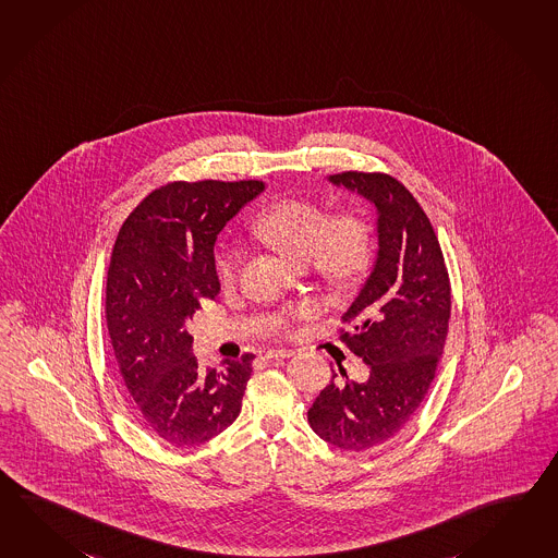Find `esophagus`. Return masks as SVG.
Here are the masks:
<instances>
[{
    "label": "esophagus",
    "instance_id": "1",
    "mask_svg": "<svg viewBox=\"0 0 558 558\" xmlns=\"http://www.w3.org/2000/svg\"><path fill=\"white\" fill-rule=\"evenodd\" d=\"M266 359H290V356H294V350H290V348H276V350H266V354H264Z\"/></svg>",
    "mask_w": 558,
    "mask_h": 558
}]
</instances>
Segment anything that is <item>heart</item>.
I'll return each mask as SVG.
<instances>
[{
  "label": "heart",
  "instance_id": "obj_1",
  "mask_svg": "<svg viewBox=\"0 0 558 558\" xmlns=\"http://www.w3.org/2000/svg\"><path fill=\"white\" fill-rule=\"evenodd\" d=\"M256 234L296 264L314 262L326 280L347 284L354 280L371 258L372 235L360 216L344 214L328 220V214L306 199H284L264 211ZM218 268L232 282L242 268V252L223 250Z\"/></svg>",
  "mask_w": 558,
  "mask_h": 558
}]
</instances>
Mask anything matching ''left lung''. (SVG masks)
Listing matches in <instances>:
<instances>
[{
    "label": "left lung",
    "mask_w": 558,
    "mask_h": 558,
    "mask_svg": "<svg viewBox=\"0 0 558 558\" xmlns=\"http://www.w3.org/2000/svg\"><path fill=\"white\" fill-rule=\"evenodd\" d=\"M336 187L366 199L376 214V260L344 312L356 335L350 350L371 366L366 383L324 388L308 410L328 445L362 452L397 436L421 407L445 350L450 282L433 223L407 187L386 173L330 175Z\"/></svg>",
    "instance_id": "8db88e82"
}]
</instances>
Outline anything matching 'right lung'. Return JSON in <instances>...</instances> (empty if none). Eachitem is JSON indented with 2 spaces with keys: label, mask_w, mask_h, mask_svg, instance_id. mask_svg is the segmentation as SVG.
Instances as JSON below:
<instances>
[{
  "label": "right lung",
  "mask_w": 558,
  "mask_h": 558,
  "mask_svg": "<svg viewBox=\"0 0 558 558\" xmlns=\"http://www.w3.org/2000/svg\"><path fill=\"white\" fill-rule=\"evenodd\" d=\"M262 192L258 180L172 182L142 199L116 238L108 332L137 414L170 445H202L242 409L254 354L202 368L186 320L220 292L216 238Z\"/></svg>",
  "instance_id": "add662e5"
}]
</instances>
